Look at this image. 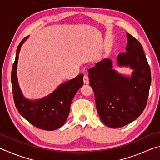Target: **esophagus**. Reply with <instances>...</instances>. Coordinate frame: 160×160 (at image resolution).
<instances>
[{"label": "esophagus", "instance_id": "esophagus-1", "mask_svg": "<svg viewBox=\"0 0 160 160\" xmlns=\"http://www.w3.org/2000/svg\"><path fill=\"white\" fill-rule=\"evenodd\" d=\"M83 82H84V83H86V84H88L89 83L88 74H84V76H83Z\"/></svg>", "mask_w": 160, "mask_h": 160}]
</instances>
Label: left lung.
Instances as JSON below:
<instances>
[{"instance_id":"8db88e82","label":"left lung","mask_w":160,"mask_h":160,"mask_svg":"<svg viewBox=\"0 0 160 160\" xmlns=\"http://www.w3.org/2000/svg\"><path fill=\"white\" fill-rule=\"evenodd\" d=\"M127 35V51L119 53L117 63L134 69L131 78L112 69L109 59L88 70L98 113L101 121L111 128L122 127L138 118L145 108L149 95L151 71L142 46L133 36Z\"/></svg>"}]
</instances>
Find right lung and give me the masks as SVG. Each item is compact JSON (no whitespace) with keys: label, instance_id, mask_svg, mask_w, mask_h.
I'll list each match as a JSON object with an SVG mask.
<instances>
[{"label":"right lung","instance_id":"1","mask_svg":"<svg viewBox=\"0 0 160 160\" xmlns=\"http://www.w3.org/2000/svg\"><path fill=\"white\" fill-rule=\"evenodd\" d=\"M27 38H24L19 44L11 72L14 102L21 115L34 127L47 131L57 129L64 124L68 117L72 100L83 85V75L81 74L62 83L52 93L41 100L30 101L24 98L16 74L19 50Z\"/></svg>","mask_w":160,"mask_h":160}]
</instances>
